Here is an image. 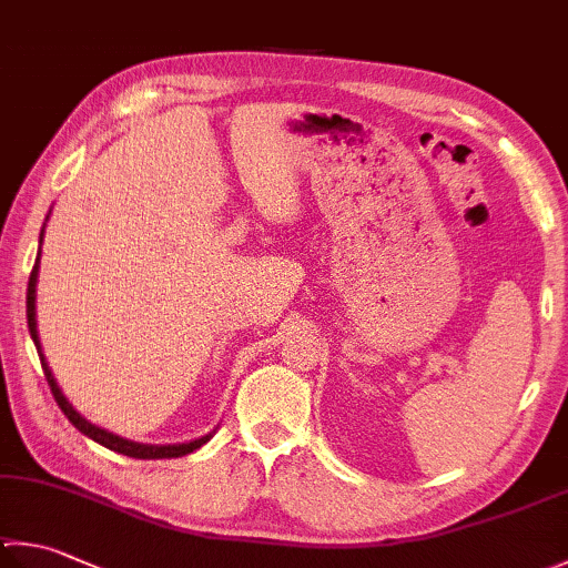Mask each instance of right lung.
<instances>
[{"mask_svg": "<svg viewBox=\"0 0 568 568\" xmlns=\"http://www.w3.org/2000/svg\"><path fill=\"white\" fill-rule=\"evenodd\" d=\"M49 220V217H47ZM47 227V222H44ZM44 227H41V234H39V254H37V262H34V270H31V276H29V286H27V324H29V334H31V341H34L37 346V353H39V361H41V368H44V376L49 381V388L53 393V398H57L61 413L69 417V423L77 427L79 433H83L85 437H91L93 443H99L103 447H109V450L113 453H121V455H128V457H135V459H170V457H183V455H190L195 453L197 447L205 445L212 435H215V430L197 437V440H190V443H178V445H145V443H133V440H125V437L115 435V433H109L105 427H99L93 425L91 420H85V417L73 408V405L69 403L67 395H63V390L59 388L57 378H53V373L49 368V361L44 356V351H41V341H39V328H37V282H39V264H41V242H44Z\"/></svg>", "mask_w": 568, "mask_h": 568, "instance_id": "obj_1", "label": "right lung"}]
</instances>
